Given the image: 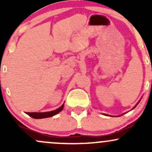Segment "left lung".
Returning a JSON list of instances; mask_svg holds the SVG:
<instances>
[{
    "mask_svg": "<svg viewBox=\"0 0 152 152\" xmlns=\"http://www.w3.org/2000/svg\"><path fill=\"white\" fill-rule=\"evenodd\" d=\"M139 104V103H137V104ZM137 105H136V106H137ZM136 106H134V107L133 108V109H134V108H135V107H136Z\"/></svg>",
    "mask_w": 152,
    "mask_h": 152,
    "instance_id": "left-lung-1",
    "label": "left lung"
}]
</instances>
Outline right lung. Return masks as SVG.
Here are the masks:
<instances>
[{"instance_id":"add662e5","label":"right lung","mask_w":152,"mask_h":152,"mask_svg":"<svg viewBox=\"0 0 152 152\" xmlns=\"http://www.w3.org/2000/svg\"><path fill=\"white\" fill-rule=\"evenodd\" d=\"M64 104L59 107L58 109L54 110V111H48V112H26V114H28V116H30L31 117L34 118H48L50 117V116H53L54 115L57 114L58 113L61 111L63 109H64Z\"/></svg>"}]
</instances>
